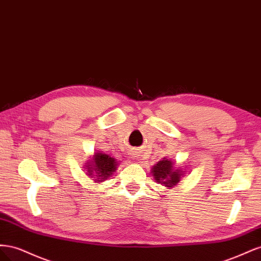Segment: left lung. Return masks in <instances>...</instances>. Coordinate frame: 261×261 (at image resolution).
<instances>
[{"label":"left lung","mask_w":261,"mask_h":261,"mask_svg":"<svg viewBox=\"0 0 261 261\" xmlns=\"http://www.w3.org/2000/svg\"><path fill=\"white\" fill-rule=\"evenodd\" d=\"M151 172L155 181L162 183L168 187L176 185L181 176V173L178 170L175 171L173 168V162L168 159H163L162 161L158 162L152 168Z\"/></svg>","instance_id":"left-lung-1"}]
</instances>
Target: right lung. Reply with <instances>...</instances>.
I'll list each match as a JSON object with an SVG mask.
<instances>
[{"instance_id":"add662e5","label":"right lung","mask_w":261,"mask_h":261,"mask_svg":"<svg viewBox=\"0 0 261 261\" xmlns=\"http://www.w3.org/2000/svg\"><path fill=\"white\" fill-rule=\"evenodd\" d=\"M93 168H91V167ZM117 162L114 158L110 156L106 153H97L93 155L91 164L88 165L89 175L96 176V180H103L113 174V172L116 170Z\"/></svg>"}]
</instances>
